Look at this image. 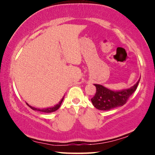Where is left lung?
I'll list each match as a JSON object with an SVG mask.
<instances>
[{"mask_svg":"<svg viewBox=\"0 0 155 155\" xmlns=\"http://www.w3.org/2000/svg\"><path fill=\"white\" fill-rule=\"evenodd\" d=\"M140 80L130 88L121 91H113L101 84H94L97 92L94 96L91 99L92 104L96 109L102 111H108L124 106L129 97L136 90Z\"/></svg>","mask_w":155,"mask_h":155,"instance_id":"left-lung-1","label":"left lung"}]
</instances>
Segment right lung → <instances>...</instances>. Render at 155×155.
Instances as JSON below:
<instances>
[{"label": "right lung", "mask_w": 155, "mask_h": 155, "mask_svg": "<svg viewBox=\"0 0 155 155\" xmlns=\"http://www.w3.org/2000/svg\"><path fill=\"white\" fill-rule=\"evenodd\" d=\"M63 98H64V97H63ZM63 98L61 99V100L60 101V102H59L58 104H57L56 106H54V107H50V108H46V109H37V108H35V107H31V106H30V105H29L27 103H26V104L27 105H28L29 107H30L31 109L35 110V111H42V112H44V113H51V112L56 111V110H58L59 109V107H61V104H62Z\"/></svg>", "instance_id": "add662e5"}]
</instances>
